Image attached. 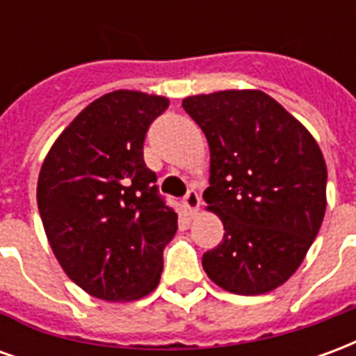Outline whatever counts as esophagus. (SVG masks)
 <instances>
[{
    "label": "esophagus",
    "mask_w": 356,
    "mask_h": 356,
    "mask_svg": "<svg viewBox=\"0 0 356 356\" xmlns=\"http://www.w3.org/2000/svg\"><path fill=\"white\" fill-rule=\"evenodd\" d=\"M183 204H185V208L188 211H196V209L200 208V196L196 191H188L185 194V198H183Z\"/></svg>",
    "instance_id": "esophagus-1"
}]
</instances>
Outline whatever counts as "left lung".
Wrapping results in <instances>:
<instances>
[{
  "label": "left lung",
  "mask_w": 356,
  "mask_h": 356,
  "mask_svg": "<svg viewBox=\"0 0 356 356\" xmlns=\"http://www.w3.org/2000/svg\"><path fill=\"white\" fill-rule=\"evenodd\" d=\"M209 145L208 209L223 240L202 257L223 290L259 296L290 278L326 211V162L313 135L263 91L183 99Z\"/></svg>",
  "instance_id": "8db88e82"
}]
</instances>
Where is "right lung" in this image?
Wrapping results in <instances>:
<instances>
[{"label": "right lung", "instance_id": "1", "mask_svg": "<svg viewBox=\"0 0 356 356\" xmlns=\"http://www.w3.org/2000/svg\"><path fill=\"white\" fill-rule=\"evenodd\" d=\"M170 106L140 91L102 95L74 118L43 160L38 209L51 250L93 298L135 301L160 282L177 213L143 158L150 124Z\"/></svg>", "mask_w": 356, "mask_h": 356}]
</instances>
